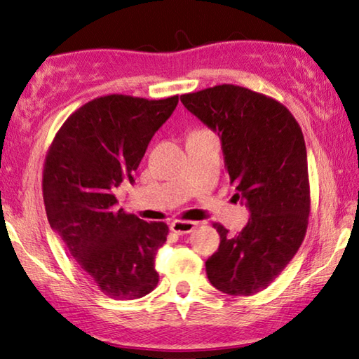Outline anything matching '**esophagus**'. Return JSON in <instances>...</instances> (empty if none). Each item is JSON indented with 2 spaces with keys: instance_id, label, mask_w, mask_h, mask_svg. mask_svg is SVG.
Masks as SVG:
<instances>
[{
  "instance_id": "1",
  "label": "esophagus",
  "mask_w": 359,
  "mask_h": 359,
  "mask_svg": "<svg viewBox=\"0 0 359 359\" xmlns=\"http://www.w3.org/2000/svg\"><path fill=\"white\" fill-rule=\"evenodd\" d=\"M196 226H198L196 222H182V220H175V222L169 224L171 231H174V233H177V234L191 233V231Z\"/></svg>"
}]
</instances>
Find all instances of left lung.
I'll list each match as a JSON object with an SVG mask.
<instances>
[{
  "label": "left lung",
  "mask_w": 359,
  "mask_h": 359,
  "mask_svg": "<svg viewBox=\"0 0 359 359\" xmlns=\"http://www.w3.org/2000/svg\"><path fill=\"white\" fill-rule=\"evenodd\" d=\"M180 101L220 136L234 196L250 212L236 236L215 223L220 247L205 272L223 293L255 294L276 280L306 236L311 191L302 131L280 102L238 85L182 95Z\"/></svg>",
  "instance_id": "left-lung-1"
}]
</instances>
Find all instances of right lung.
<instances>
[{
  "label": "right lung",
  "instance_id": "right-lung-1",
  "mask_svg": "<svg viewBox=\"0 0 359 359\" xmlns=\"http://www.w3.org/2000/svg\"><path fill=\"white\" fill-rule=\"evenodd\" d=\"M179 96L149 101L101 96L65 121L48 149L42 179L50 228L82 271L112 299H136L158 283L155 257L166 223L115 210V190L133 172Z\"/></svg>",
  "mask_w": 359,
  "mask_h": 359
}]
</instances>
